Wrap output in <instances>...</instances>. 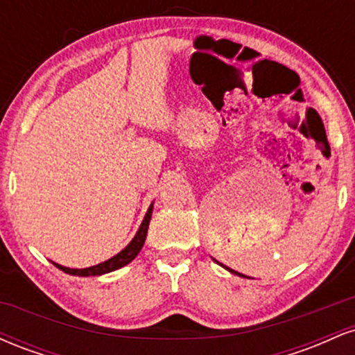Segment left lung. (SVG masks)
<instances>
[{
    "label": "left lung",
    "mask_w": 355,
    "mask_h": 355,
    "mask_svg": "<svg viewBox=\"0 0 355 355\" xmlns=\"http://www.w3.org/2000/svg\"><path fill=\"white\" fill-rule=\"evenodd\" d=\"M215 262H217V260H215ZM218 263V262H217ZM220 266H222V263H220ZM223 268H227V270H229V272H232V274H239V272H235V270H232V268H229V267H225V266H222ZM240 277H245V275H242V274H239Z\"/></svg>",
    "instance_id": "left-lung-1"
}]
</instances>
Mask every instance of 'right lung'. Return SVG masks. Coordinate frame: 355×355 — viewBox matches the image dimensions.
<instances>
[{
	"instance_id": "right-lung-1",
	"label": "right lung",
	"mask_w": 355,
	"mask_h": 355,
	"mask_svg": "<svg viewBox=\"0 0 355 355\" xmlns=\"http://www.w3.org/2000/svg\"><path fill=\"white\" fill-rule=\"evenodd\" d=\"M152 211H153V203L148 207V211H146L144 222H141L140 229H138L137 235L133 237L132 242H130L128 245H126L123 250L120 252V254L112 257V259L105 260V262L98 263V266H93V267H88V268H68V267H63V266H60V263H55V262H53V266L58 267L60 270L64 272V274L78 275V277L103 275V274H108V272L116 270V268L125 267L126 263H130L133 259H135V257L138 255V252H140L141 247H144L145 239H146V232H148L150 218H152Z\"/></svg>"
}]
</instances>
